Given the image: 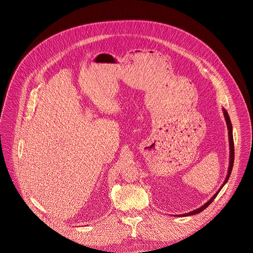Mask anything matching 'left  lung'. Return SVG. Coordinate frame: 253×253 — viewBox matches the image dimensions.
Segmentation results:
<instances>
[{"instance_id":"obj_1","label":"left lung","mask_w":253,"mask_h":253,"mask_svg":"<svg viewBox=\"0 0 253 253\" xmlns=\"http://www.w3.org/2000/svg\"><path fill=\"white\" fill-rule=\"evenodd\" d=\"M223 110V115H224V118H225V121H226V125H227V128H228V135H229V146H230V160H229V168H228V172H227V176L225 178V180L223 182V184L221 185V187L219 188V190L217 191L216 193L213 195V197H211L204 206H202L201 208L191 211V212H188V213H185V214H180V215H176V216H191V215H195L197 213H200L202 212L204 210H206L211 203L212 201L216 198L218 193L221 191V189L223 188V186L227 183V181L230 177V174L232 172V169H233V165H234V159H235V150H234V139H233V126H232V124H231V121H230V117L228 115V112L224 108H222Z\"/></svg>"}]
</instances>
